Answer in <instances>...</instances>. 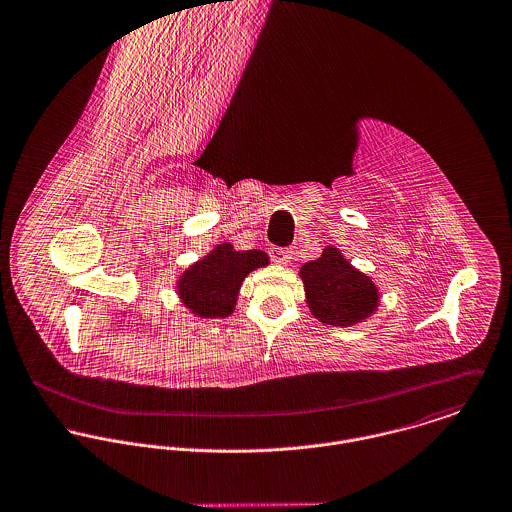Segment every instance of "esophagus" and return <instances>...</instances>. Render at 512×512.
<instances>
[{
    "label": "esophagus",
    "mask_w": 512,
    "mask_h": 512,
    "mask_svg": "<svg viewBox=\"0 0 512 512\" xmlns=\"http://www.w3.org/2000/svg\"><path fill=\"white\" fill-rule=\"evenodd\" d=\"M269 253H271L273 263H277V265H288L292 259V251L284 249V247H273Z\"/></svg>",
    "instance_id": "obj_1"
}]
</instances>
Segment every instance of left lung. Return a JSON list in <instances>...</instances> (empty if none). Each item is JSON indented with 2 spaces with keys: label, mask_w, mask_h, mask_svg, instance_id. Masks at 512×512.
Here are the masks:
<instances>
[{
  "label": "left lung",
  "mask_w": 512,
  "mask_h": 512,
  "mask_svg": "<svg viewBox=\"0 0 512 512\" xmlns=\"http://www.w3.org/2000/svg\"><path fill=\"white\" fill-rule=\"evenodd\" d=\"M306 304L322 324L351 328L371 318L381 302L377 284L355 269L338 247L328 245L322 255L298 271Z\"/></svg>",
  "instance_id": "8db88e82"
}]
</instances>
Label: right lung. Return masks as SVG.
Masks as SVG:
<instances>
[{
  "instance_id": "1",
  "label": "right lung",
  "mask_w": 512,
  "mask_h": 512,
  "mask_svg": "<svg viewBox=\"0 0 512 512\" xmlns=\"http://www.w3.org/2000/svg\"><path fill=\"white\" fill-rule=\"evenodd\" d=\"M267 265L269 255L261 249L237 251L231 243H218L178 277L176 294L196 318H226L235 310L245 277Z\"/></svg>"
}]
</instances>
